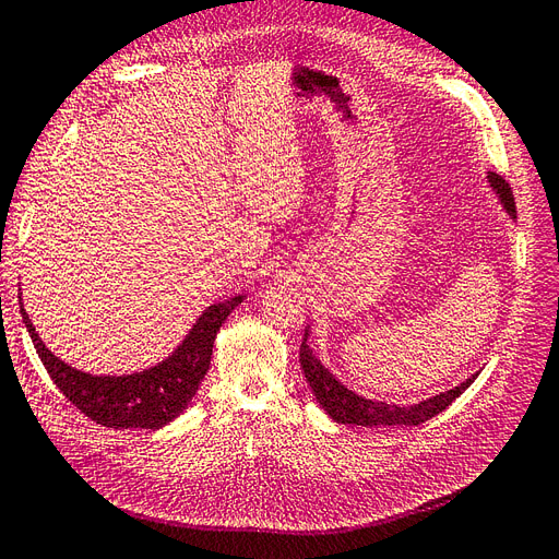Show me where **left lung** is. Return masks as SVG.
Returning <instances> with one entry per match:
<instances>
[{
    "label": "left lung",
    "instance_id": "1",
    "mask_svg": "<svg viewBox=\"0 0 559 559\" xmlns=\"http://www.w3.org/2000/svg\"><path fill=\"white\" fill-rule=\"evenodd\" d=\"M492 189L499 193L503 207L511 212V216L515 214V198L509 181L503 177H499L497 173L487 175ZM300 366L302 373H306V380L310 382L312 394L317 396L319 405L324 408L337 425H361V427H396V425H408V427H417L421 421L431 419L433 415L443 413L448 405L464 394L466 389L471 386V382L476 380V376L464 380L460 386L450 389V392L438 394L433 399H427L415 405H392V403H380V401H370L364 399L359 394H354L352 389H347L345 384L337 382L329 370L321 366V361L314 357L310 345H308V331L302 335L300 343Z\"/></svg>",
    "mask_w": 559,
    "mask_h": 559
}]
</instances>
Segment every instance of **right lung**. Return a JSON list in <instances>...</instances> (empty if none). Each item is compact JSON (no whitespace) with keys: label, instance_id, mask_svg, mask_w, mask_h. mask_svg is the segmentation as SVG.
Instances as JSON below:
<instances>
[{"label":"right lung","instance_id":"add662e5","mask_svg":"<svg viewBox=\"0 0 559 559\" xmlns=\"http://www.w3.org/2000/svg\"><path fill=\"white\" fill-rule=\"evenodd\" d=\"M245 296L214 302L200 314L191 333L183 337L173 357L132 376H88L60 361L39 341L32 321L21 306L27 333L50 380L76 408L93 421L111 429H160L179 417L207 376L216 331Z\"/></svg>","mask_w":559,"mask_h":559}]
</instances>
